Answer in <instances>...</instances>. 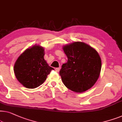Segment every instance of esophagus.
<instances>
[{"mask_svg":"<svg viewBox=\"0 0 122 122\" xmlns=\"http://www.w3.org/2000/svg\"><path fill=\"white\" fill-rule=\"evenodd\" d=\"M55 70H56V72H57V73H58V72H59V71H60V68H56Z\"/></svg>","mask_w":122,"mask_h":122,"instance_id":"34e87169","label":"esophagus"}]
</instances>
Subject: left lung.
<instances>
[{
    "label": "left lung",
    "mask_w": 122,
    "mask_h": 122,
    "mask_svg": "<svg viewBox=\"0 0 122 122\" xmlns=\"http://www.w3.org/2000/svg\"><path fill=\"white\" fill-rule=\"evenodd\" d=\"M68 61L59 74L64 85L75 92H83L94 85L100 76L101 59L96 49L82 42L65 45Z\"/></svg>",
    "instance_id": "8db88e82"
}]
</instances>
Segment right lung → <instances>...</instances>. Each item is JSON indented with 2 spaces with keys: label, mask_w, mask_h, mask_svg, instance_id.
<instances>
[{
  "label": "right lung",
  "mask_w": 122,
  "mask_h": 122,
  "mask_svg": "<svg viewBox=\"0 0 122 122\" xmlns=\"http://www.w3.org/2000/svg\"><path fill=\"white\" fill-rule=\"evenodd\" d=\"M45 49L34 45L26 49L17 58L14 67L17 80L28 89L40 86L46 80L54 68L49 66L44 59Z\"/></svg>",
  "instance_id": "add662e5"
}]
</instances>
